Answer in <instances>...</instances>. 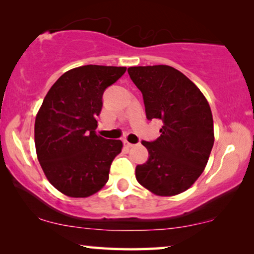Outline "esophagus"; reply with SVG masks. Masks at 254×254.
Instances as JSON below:
<instances>
[{
  "label": "esophagus",
  "instance_id": "obj_1",
  "mask_svg": "<svg viewBox=\"0 0 254 254\" xmlns=\"http://www.w3.org/2000/svg\"><path fill=\"white\" fill-rule=\"evenodd\" d=\"M124 145L126 148H131V147H134V144L133 143H130V142H128L127 140H124Z\"/></svg>",
  "mask_w": 254,
  "mask_h": 254
}]
</instances>
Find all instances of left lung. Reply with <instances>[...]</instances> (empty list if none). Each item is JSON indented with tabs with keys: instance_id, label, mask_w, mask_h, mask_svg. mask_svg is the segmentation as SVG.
<instances>
[{
	"instance_id": "8db88e82",
	"label": "left lung",
	"mask_w": 254,
	"mask_h": 254,
	"mask_svg": "<svg viewBox=\"0 0 254 254\" xmlns=\"http://www.w3.org/2000/svg\"><path fill=\"white\" fill-rule=\"evenodd\" d=\"M131 81L143 95L149 120H161V136L142 141L149 158L137 165L140 185L158 196L189 190L206 168L214 145L209 104L183 72L165 64L128 68Z\"/></svg>"
}]
</instances>
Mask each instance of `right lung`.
<instances>
[{
	"label": "right lung",
	"instance_id": "1",
	"mask_svg": "<svg viewBox=\"0 0 254 254\" xmlns=\"http://www.w3.org/2000/svg\"><path fill=\"white\" fill-rule=\"evenodd\" d=\"M126 67L88 64L65 71L52 85L34 123L38 161L52 185L64 195L88 197L105 186L120 140L96 133L103 93Z\"/></svg>",
	"mask_w": 254,
	"mask_h": 254
}]
</instances>
